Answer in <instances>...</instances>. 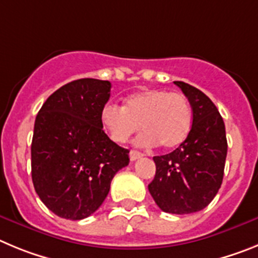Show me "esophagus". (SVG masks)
<instances>
[{"label":"esophagus","mask_w":258,"mask_h":258,"mask_svg":"<svg viewBox=\"0 0 258 258\" xmlns=\"http://www.w3.org/2000/svg\"><path fill=\"white\" fill-rule=\"evenodd\" d=\"M143 157V153L138 152V150H131L130 152V159L131 161H136V159H139V158Z\"/></svg>","instance_id":"1"}]
</instances>
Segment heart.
<instances>
[{
	"label": "heart",
	"mask_w": 258,
	"mask_h": 258,
	"mask_svg": "<svg viewBox=\"0 0 258 258\" xmlns=\"http://www.w3.org/2000/svg\"><path fill=\"white\" fill-rule=\"evenodd\" d=\"M100 123L110 140L123 144L140 128V146L173 149L186 140L191 130L192 110L180 92L150 89L135 92L124 100L123 108L106 104L100 112Z\"/></svg>",
	"instance_id": "heart-1"
}]
</instances>
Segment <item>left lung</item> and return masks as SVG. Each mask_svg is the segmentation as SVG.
I'll return each mask as SVG.
<instances>
[{
  "label": "left lung",
  "mask_w": 258,
  "mask_h": 258,
  "mask_svg": "<svg viewBox=\"0 0 258 258\" xmlns=\"http://www.w3.org/2000/svg\"><path fill=\"white\" fill-rule=\"evenodd\" d=\"M192 110L191 130L177 149L154 157L149 192L163 212L194 213L207 207L221 187L227 141L221 114L207 95L175 81Z\"/></svg>",
  "instance_id": "obj_1"
}]
</instances>
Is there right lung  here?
<instances>
[{"label": "right lung", "mask_w": 258, "mask_h": 258, "mask_svg": "<svg viewBox=\"0 0 258 258\" xmlns=\"http://www.w3.org/2000/svg\"><path fill=\"white\" fill-rule=\"evenodd\" d=\"M109 81L82 78L61 86L39 109L32 139V181L46 207L67 220L89 217L130 163L100 123Z\"/></svg>", "instance_id": "add662e5"}]
</instances>
